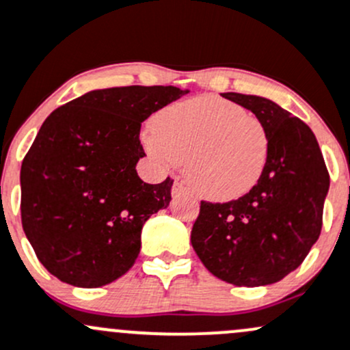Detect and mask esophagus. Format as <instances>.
<instances>
[{
	"label": "esophagus",
	"mask_w": 350,
	"mask_h": 350,
	"mask_svg": "<svg viewBox=\"0 0 350 350\" xmlns=\"http://www.w3.org/2000/svg\"><path fill=\"white\" fill-rule=\"evenodd\" d=\"M171 193H172V196H179V194L189 193V187H187L183 181H176L174 185H172Z\"/></svg>",
	"instance_id": "esophagus-1"
}]
</instances>
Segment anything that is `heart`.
Wrapping results in <instances>:
<instances>
[{
  "label": "heart",
  "instance_id": "1",
  "mask_svg": "<svg viewBox=\"0 0 350 350\" xmlns=\"http://www.w3.org/2000/svg\"><path fill=\"white\" fill-rule=\"evenodd\" d=\"M144 144L163 164L186 165L191 186L219 201L253 189L270 156L263 120L218 97H196L163 109L147 129Z\"/></svg>",
  "mask_w": 350,
  "mask_h": 350
}]
</instances>
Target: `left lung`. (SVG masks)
<instances>
[{
	"instance_id": "1",
	"label": "left lung",
	"mask_w": 350,
	"mask_h": 350,
	"mask_svg": "<svg viewBox=\"0 0 350 350\" xmlns=\"http://www.w3.org/2000/svg\"><path fill=\"white\" fill-rule=\"evenodd\" d=\"M224 98L252 110L270 134V156L250 193L228 203L201 201L191 243L219 280L262 286L299 268L322 230L330 178L314 132L258 95Z\"/></svg>"
}]
</instances>
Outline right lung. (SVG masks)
Segmentation results:
<instances>
[{
  "instance_id": "add662e5",
  "label": "right lung",
  "mask_w": 350,
  "mask_h": 350,
  "mask_svg": "<svg viewBox=\"0 0 350 350\" xmlns=\"http://www.w3.org/2000/svg\"><path fill=\"white\" fill-rule=\"evenodd\" d=\"M187 90L172 85L92 90L46 117L21 164V224L58 280L97 288L141 252L142 226L171 201L172 179L147 185L141 124Z\"/></svg>"
}]
</instances>
